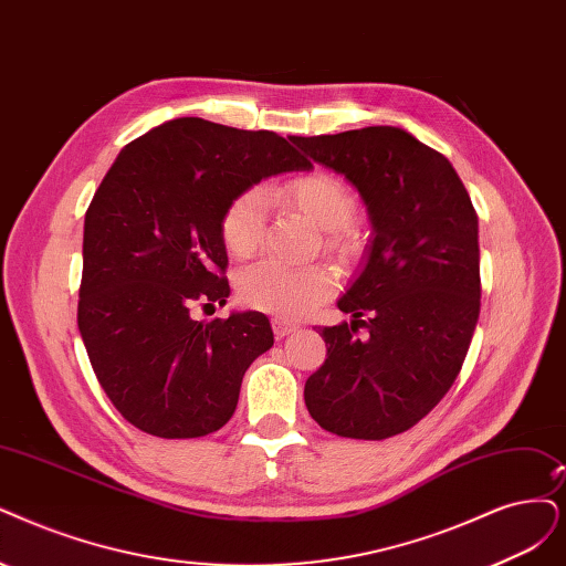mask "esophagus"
I'll list each match as a JSON object with an SVG mask.
<instances>
[{
  "mask_svg": "<svg viewBox=\"0 0 566 566\" xmlns=\"http://www.w3.org/2000/svg\"><path fill=\"white\" fill-rule=\"evenodd\" d=\"M296 328H298L296 324H291V322H286V319H280V317L272 319V331H275V336H277V338L289 336V333H294Z\"/></svg>",
  "mask_w": 566,
  "mask_h": 566,
  "instance_id": "1",
  "label": "esophagus"
}]
</instances>
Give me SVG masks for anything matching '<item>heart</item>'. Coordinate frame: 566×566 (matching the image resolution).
<instances>
[{
  "mask_svg": "<svg viewBox=\"0 0 566 566\" xmlns=\"http://www.w3.org/2000/svg\"><path fill=\"white\" fill-rule=\"evenodd\" d=\"M282 198L324 228L326 247L340 259H352L359 251L357 233L352 228L357 202L349 188L331 175L310 172L291 179L282 188ZM265 235V196L261 188H249L226 207L221 238L230 254L249 256L261 247ZM338 289V272L328 263L286 265L282 261H261L247 268L238 280V296L247 307H254L280 319H298L328 301Z\"/></svg>",
  "mask_w": 566,
  "mask_h": 566,
  "instance_id": "heart-1",
  "label": "heart"
}]
</instances>
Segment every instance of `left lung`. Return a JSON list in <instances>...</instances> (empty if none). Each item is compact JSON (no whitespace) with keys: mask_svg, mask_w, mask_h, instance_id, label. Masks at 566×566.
Segmentation results:
<instances>
[{"mask_svg":"<svg viewBox=\"0 0 566 566\" xmlns=\"http://www.w3.org/2000/svg\"><path fill=\"white\" fill-rule=\"evenodd\" d=\"M289 139L357 188L373 226L338 301L352 322L322 328L326 361L305 406L331 433L382 441L429 415L462 370L480 315L478 214L450 160L401 128Z\"/></svg>","mask_w":566,"mask_h":566,"instance_id":"left-lung-1","label":"left lung"}]
</instances>
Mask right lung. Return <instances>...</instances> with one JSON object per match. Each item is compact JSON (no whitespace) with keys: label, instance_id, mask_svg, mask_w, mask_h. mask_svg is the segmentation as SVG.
I'll return each mask as SVG.
<instances>
[{"label":"right lung","instance_id":"add662e5","mask_svg":"<svg viewBox=\"0 0 566 566\" xmlns=\"http://www.w3.org/2000/svg\"><path fill=\"white\" fill-rule=\"evenodd\" d=\"M312 163L270 130L175 118L118 154L83 223L78 331L116 410L158 438L219 431L244 370L275 343L261 312L198 322L230 286L226 207L265 177Z\"/></svg>","mask_w":566,"mask_h":566}]
</instances>
